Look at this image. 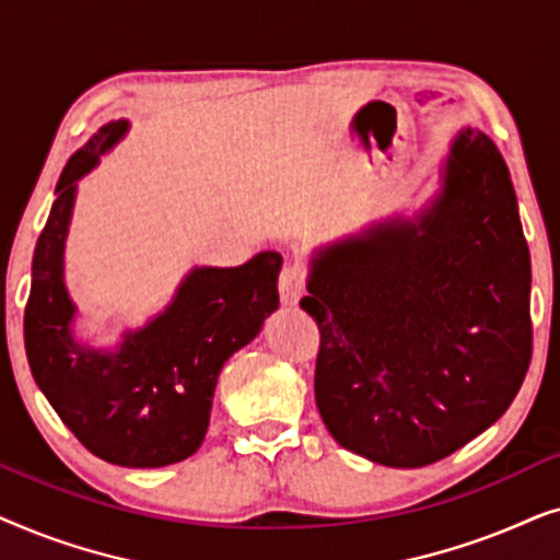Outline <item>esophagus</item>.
<instances>
[{
    "label": "esophagus",
    "mask_w": 560,
    "mask_h": 560,
    "mask_svg": "<svg viewBox=\"0 0 560 560\" xmlns=\"http://www.w3.org/2000/svg\"><path fill=\"white\" fill-rule=\"evenodd\" d=\"M305 282H308V270L298 262H285L278 278L280 301L285 305H295L305 293Z\"/></svg>",
    "instance_id": "obj_1"
}]
</instances>
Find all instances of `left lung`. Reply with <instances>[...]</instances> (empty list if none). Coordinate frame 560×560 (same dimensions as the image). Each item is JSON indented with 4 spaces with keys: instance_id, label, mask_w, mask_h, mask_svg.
<instances>
[{
    "instance_id": "obj_1",
    "label": "left lung",
    "mask_w": 560,
    "mask_h": 560,
    "mask_svg": "<svg viewBox=\"0 0 560 560\" xmlns=\"http://www.w3.org/2000/svg\"><path fill=\"white\" fill-rule=\"evenodd\" d=\"M301 308L320 331L318 412L343 448L418 469L500 420L530 366L533 320L497 144L464 129L431 209L320 249Z\"/></svg>"
}]
</instances>
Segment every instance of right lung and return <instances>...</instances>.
<instances>
[{"label": "right lung", "instance_id": "right-lung-1", "mask_svg": "<svg viewBox=\"0 0 560 560\" xmlns=\"http://www.w3.org/2000/svg\"><path fill=\"white\" fill-rule=\"evenodd\" d=\"M127 121H109L68 160L58 198L37 240L25 305V351L37 387L91 454L155 469L196 454L209 431L221 366L278 308V252L240 267H198L163 316L127 334L119 351L83 349L71 336L63 242L75 180L98 163Z\"/></svg>", "mask_w": 560, "mask_h": 560}]
</instances>
